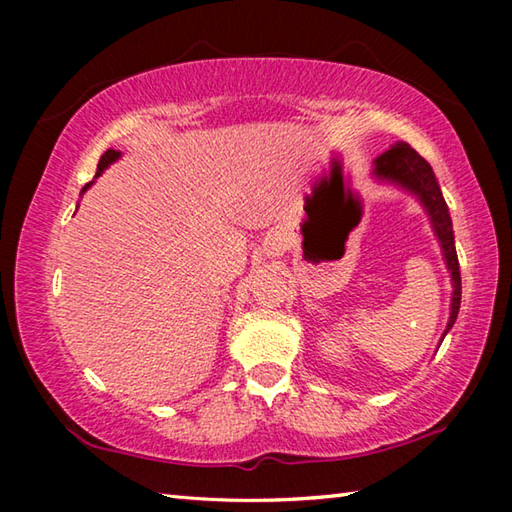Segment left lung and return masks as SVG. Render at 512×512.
<instances>
[{
  "label": "left lung",
  "instance_id": "1",
  "mask_svg": "<svg viewBox=\"0 0 512 512\" xmlns=\"http://www.w3.org/2000/svg\"><path fill=\"white\" fill-rule=\"evenodd\" d=\"M375 173L379 178L393 180V183H400L406 189H411V192L420 196L424 207H427L433 230H436L440 246H443L447 266L449 271H452L454 298H452V316H449V323H447V329H452L454 320L458 316V307H461V268H458L452 219H449L447 203L443 194H440V187L436 183V176H433V169L418 151L411 149L409 144L397 142L391 146V151L381 153L375 160Z\"/></svg>",
  "mask_w": 512,
  "mask_h": 512
}]
</instances>
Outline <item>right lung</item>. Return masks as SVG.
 <instances>
[{"label":"right lung","mask_w":512,"mask_h":512,"mask_svg":"<svg viewBox=\"0 0 512 512\" xmlns=\"http://www.w3.org/2000/svg\"><path fill=\"white\" fill-rule=\"evenodd\" d=\"M117 158H119V151H112V149H108L106 153H103V155H101V160H99V164H97V176H99V173H101L103 169H106V167H108V164H110V162H115ZM88 187H90V185H85V187L81 189V194H83V192H85V189H88Z\"/></svg>","instance_id":"1"}]
</instances>
